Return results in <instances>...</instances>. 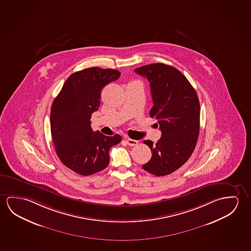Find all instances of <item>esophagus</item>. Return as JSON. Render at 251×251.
Returning a JSON list of instances; mask_svg holds the SVG:
<instances>
[{
    "instance_id": "obj_1",
    "label": "esophagus",
    "mask_w": 251,
    "mask_h": 251,
    "mask_svg": "<svg viewBox=\"0 0 251 251\" xmlns=\"http://www.w3.org/2000/svg\"><path fill=\"white\" fill-rule=\"evenodd\" d=\"M126 143L130 146V147H134V146H137L138 144H139V141L138 140H135V139H131L130 138H128V139H126Z\"/></svg>"
}]
</instances>
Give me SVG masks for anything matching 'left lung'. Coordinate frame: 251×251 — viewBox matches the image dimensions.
Instances as JSON below:
<instances>
[{
  "instance_id": "obj_1",
  "label": "left lung",
  "mask_w": 251,
  "mask_h": 251,
  "mask_svg": "<svg viewBox=\"0 0 251 251\" xmlns=\"http://www.w3.org/2000/svg\"><path fill=\"white\" fill-rule=\"evenodd\" d=\"M134 72L150 82L153 103L150 116L158 120L161 131L157 143L144 141L152 155L142 167L156 176L170 175L187 162L195 150L200 131L198 96L187 77L170 65L148 64Z\"/></svg>"
}]
</instances>
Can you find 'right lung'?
<instances>
[{
	"label": "right lung",
	"mask_w": 251,
	"mask_h": 251,
	"mask_svg": "<svg viewBox=\"0 0 251 251\" xmlns=\"http://www.w3.org/2000/svg\"><path fill=\"white\" fill-rule=\"evenodd\" d=\"M120 72L92 67L68 77L50 111V131L56 152L65 167L78 175H94L107 167L109 151L120 143L119 134L109 137L93 131L91 118L100 105V93Z\"/></svg>",
	"instance_id": "right-lung-1"
}]
</instances>
